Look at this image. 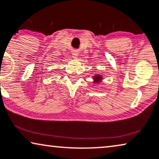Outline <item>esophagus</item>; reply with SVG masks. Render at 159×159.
<instances>
[{
    "label": "esophagus",
    "instance_id": "34e87169",
    "mask_svg": "<svg viewBox=\"0 0 159 159\" xmlns=\"http://www.w3.org/2000/svg\"><path fill=\"white\" fill-rule=\"evenodd\" d=\"M73 54H74V55H73V56H74V57H77V56H78L77 53H73Z\"/></svg>",
    "mask_w": 159,
    "mask_h": 159
}]
</instances>
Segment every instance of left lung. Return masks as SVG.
Segmentation results:
<instances>
[{
  "label": "left lung",
  "instance_id": "8db88e82",
  "mask_svg": "<svg viewBox=\"0 0 159 159\" xmlns=\"http://www.w3.org/2000/svg\"><path fill=\"white\" fill-rule=\"evenodd\" d=\"M93 79L95 80V82H100V81L102 80V77L101 75H95V77H93Z\"/></svg>",
  "mask_w": 159,
  "mask_h": 159
}]
</instances>
